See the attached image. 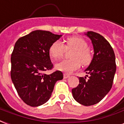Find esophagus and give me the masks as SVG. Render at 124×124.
I'll list each match as a JSON object with an SVG mask.
<instances>
[{
	"instance_id": "34e87169",
	"label": "esophagus",
	"mask_w": 124,
	"mask_h": 124,
	"mask_svg": "<svg viewBox=\"0 0 124 124\" xmlns=\"http://www.w3.org/2000/svg\"><path fill=\"white\" fill-rule=\"evenodd\" d=\"M63 77H64V78H68L70 77V75H69L67 74H64L63 75Z\"/></svg>"
}]
</instances>
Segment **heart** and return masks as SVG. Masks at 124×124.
<instances>
[{
	"instance_id": "b5f03b06",
	"label": "heart",
	"mask_w": 124,
	"mask_h": 124,
	"mask_svg": "<svg viewBox=\"0 0 124 124\" xmlns=\"http://www.w3.org/2000/svg\"><path fill=\"white\" fill-rule=\"evenodd\" d=\"M66 50H73L71 53V59L63 60L55 65L59 71L71 73L80 68L81 64L88 65L93 60V53L88 47V43L85 39L73 36L66 39L65 45L60 41H54L50 46L49 53L53 60H58L62 57Z\"/></svg>"
}]
</instances>
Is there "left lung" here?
Here are the masks:
<instances>
[{"label": "left lung", "instance_id": "1", "mask_svg": "<svg viewBox=\"0 0 124 124\" xmlns=\"http://www.w3.org/2000/svg\"><path fill=\"white\" fill-rule=\"evenodd\" d=\"M91 39L94 55L85 72L86 77H79L78 85L72 89L74 99L82 105L91 106L102 100L110 91L116 71L115 54L102 36L94 31L85 33ZM88 77V75H86Z\"/></svg>", "mask_w": 124, "mask_h": 124}]
</instances>
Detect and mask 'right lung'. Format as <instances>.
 <instances>
[{"instance_id": "right-lung-1", "label": "right lung", "mask_w": 124, "mask_h": 124, "mask_svg": "<svg viewBox=\"0 0 124 124\" xmlns=\"http://www.w3.org/2000/svg\"><path fill=\"white\" fill-rule=\"evenodd\" d=\"M61 35L49 31L35 30L19 38L11 55L12 81L20 97L26 104L36 107L47 102L63 73L50 75L44 72L53 68L49 47Z\"/></svg>"}]
</instances>
